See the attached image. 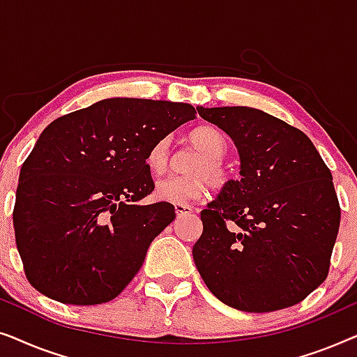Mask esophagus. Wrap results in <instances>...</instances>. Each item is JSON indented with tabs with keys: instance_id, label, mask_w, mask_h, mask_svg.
<instances>
[{
	"instance_id": "obj_1",
	"label": "esophagus",
	"mask_w": 357,
	"mask_h": 357,
	"mask_svg": "<svg viewBox=\"0 0 357 357\" xmlns=\"http://www.w3.org/2000/svg\"><path fill=\"white\" fill-rule=\"evenodd\" d=\"M175 213H177L178 218L188 216V214L193 213V208L188 206V204H175Z\"/></svg>"
}]
</instances>
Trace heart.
I'll use <instances>...</instances> for the list:
<instances>
[{
    "label": "heart",
    "instance_id": "b5f03b06",
    "mask_svg": "<svg viewBox=\"0 0 357 357\" xmlns=\"http://www.w3.org/2000/svg\"><path fill=\"white\" fill-rule=\"evenodd\" d=\"M188 141L197 148L199 158L190 164L188 174L183 177H167L155 183L154 195L160 202L185 204L202 198L208 182L221 188L229 182V174L222 165L227 151V139L216 126L202 125L188 133ZM146 164L155 175L164 174L170 165V139L162 138L151 146L146 155Z\"/></svg>",
    "mask_w": 357,
    "mask_h": 357
}]
</instances>
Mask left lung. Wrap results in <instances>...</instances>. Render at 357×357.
I'll return each mask as SVG.
<instances>
[{"label": "left lung", "instance_id": "left-lung-1", "mask_svg": "<svg viewBox=\"0 0 357 357\" xmlns=\"http://www.w3.org/2000/svg\"><path fill=\"white\" fill-rule=\"evenodd\" d=\"M231 136L241 178L202 211L193 260L229 307L273 312L304 301L328 275L341 209L333 178L307 135L252 107H197Z\"/></svg>", "mask_w": 357, "mask_h": 357}]
</instances>
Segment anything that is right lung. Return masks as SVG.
Instances as JSON below:
<instances>
[{"instance_id":"right-lung-1","label":"right lung","mask_w":357,"mask_h":357,"mask_svg":"<svg viewBox=\"0 0 357 357\" xmlns=\"http://www.w3.org/2000/svg\"><path fill=\"white\" fill-rule=\"evenodd\" d=\"M183 102L115 97L52 121L24 160L14 204L16 245L31 284L63 304L115 299L174 204H138L154 190L146 155L197 119Z\"/></svg>"}]
</instances>
